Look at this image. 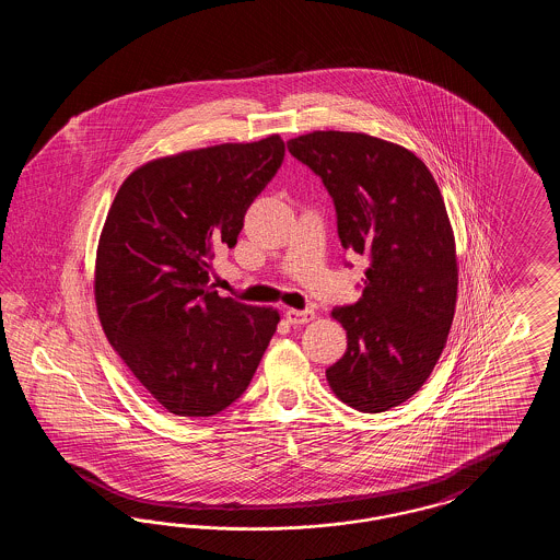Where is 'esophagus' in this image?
Listing matches in <instances>:
<instances>
[{
    "label": "esophagus",
    "instance_id": "34e87169",
    "mask_svg": "<svg viewBox=\"0 0 560 560\" xmlns=\"http://www.w3.org/2000/svg\"><path fill=\"white\" fill-rule=\"evenodd\" d=\"M285 319L293 323V325H302V323H311L315 319V311H298V308H288L285 311Z\"/></svg>",
    "mask_w": 560,
    "mask_h": 560
}]
</instances>
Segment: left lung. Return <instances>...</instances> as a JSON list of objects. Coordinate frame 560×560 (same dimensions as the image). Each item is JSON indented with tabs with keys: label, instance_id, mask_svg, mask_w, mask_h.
I'll list each match as a JSON object with an SVG mask.
<instances>
[{
	"label": "left lung",
	"instance_id": "obj_1",
	"mask_svg": "<svg viewBox=\"0 0 560 560\" xmlns=\"http://www.w3.org/2000/svg\"><path fill=\"white\" fill-rule=\"evenodd\" d=\"M288 149L334 197L342 245L372 262L361 298L331 311L348 347L325 372L329 388L357 411H388L424 386L452 329L457 256L443 195L416 153L370 133L317 130Z\"/></svg>",
	"mask_w": 560,
	"mask_h": 560
}]
</instances>
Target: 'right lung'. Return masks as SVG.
Segmentation results:
<instances>
[{
	"instance_id": "right-lung-1",
	"label": "right lung",
	"mask_w": 560,
	"mask_h": 560,
	"mask_svg": "<svg viewBox=\"0 0 560 560\" xmlns=\"http://www.w3.org/2000/svg\"><path fill=\"white\" fill-rule=\"evenodd\" d=\"M285 142H224L158 158L117 190L101 231L94 300L108 345L174 416L210 418L240 399L277 331L272 306L212 290L215 249L277 174Z\"/></svg>"
}]
</instances>
